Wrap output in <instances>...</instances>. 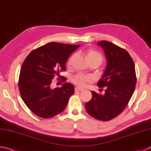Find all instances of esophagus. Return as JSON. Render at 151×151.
<instances>
[{
    "label": "esophagus",
    "mask_w": 151,
    "mask_h": 151,
    "mask_svg": "<svg viewBox=\"0 0 151 151\" xmlns=\"http://www.w3.org/2000/svg\"><path fill=\"white\" fill-rule=\"evenodd\" d=\"M83 90H84V89H82V88H81L79 87L75 88V91H83Z\"/></svg>",
    "instance_id": "obj_1"
}]
</instances>
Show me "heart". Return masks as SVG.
I'll return each mask as SVG.
<instances>
[{"instance_id": "obj_1", "label": "heart", "mask_w": 151, "mask_h": 151, "mask_svg": "<svg viewBox=\"0 0 151 151\" xmlns=\"http://www.w3.org/2000/svg\"><path fill=\"white\" fill-rule=\"evenodd\" d=\"M86 58L88 61H98L100 64L103 61V56L101 54L97 52L95 50H88L86 54ZM92 78L90 76L82 75V74H78L73 78V82L76 85L80 87H85L88 83L91 82Z\"/></svg>"}]
</instances>
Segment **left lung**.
<instances>
[{"label": "left lung", "mask_w": 151, "mask_h": 151, "mask_svg": "<svg viewBox=\"0 0 151 151\" xmlns=\"http://www.w3.org/2000/svg\"><path fill=\"white\" fill-rule=\"evenodd\" d=\"M105 54L107 65L97 82L106 87L104 95L91 91L92 98L85 104L86 111L95 119L107 121L120 114L128 105L136 84L135 65L126 50L106 40L97 43Z\"/></svg>", "instance_id": "obj_1"}]
</instances>
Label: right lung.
Returning <instances> with one entry per match:
<instances>
[{
  "instance_id": "add662e5",
  "label": "right lung",
  "mask_w": 151,
  "mask_h": 151,
  "mask_svg": "<svg viewBox=\"0 0 151 151\" xmlns=\"http://www.w3.org/2000/svg\"><path fill=\"white\" fill-rule=\"evenodd\" d=\"M80 45L50 42L35 49L23 61L19 77V90L23 102L38 116L48 119L61 113L75 91L73 85L65 82L53 89L52 79L65 70L70 54Z\"/></svg>"
}]
</instances>
